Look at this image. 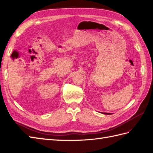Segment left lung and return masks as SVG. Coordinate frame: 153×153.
I'll list each match as a JSON object with an SVG mask.
<instances>
[{
  "instance_id": "1",
  "label": "left lung",
  "mask_w": 153,
  "mask_h": 153,
  "mask_svg": "<svg viewBox=\"0 0 153 153\" xmlns=\"http://www.w3.org/2000/svg\"><path fill=\"white\" fill-rule=\"evenodd\" d=\"M104 114H106V115H111V113H104Z\"/></svg>"
}]
</instances>
